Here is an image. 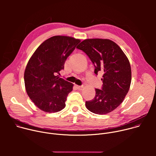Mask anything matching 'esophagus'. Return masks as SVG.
<instances>
[{
  "label": "esophagus",
  "instance_id": "1",
  "mask_svg": "<svg viewBox=\"0 0 156 156\" xmlns=\"http://www.w3.org/2000/svg\"><path fill=\"white\" fill-rule=\"evenodd\" d=\"M76 87L77 88V90H81L82 88L83 87V86H78V85H76Z\"/></svg>",
  "mask_w": 156,
  "mask_h": 156
}]
</instances>
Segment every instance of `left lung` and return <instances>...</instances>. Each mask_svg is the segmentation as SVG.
<instances>
[{
  "instance_id": "1",
  "label": "left lung",
  "mask_w": 156,
  "mask_h": 156,
  "mask_svg": "<svg viewBox=\"0 0 156 156\" xmlns=\"http://www.w3.org/2000/svg\"><path fill=\"white\" fill-rule=\"evenodd\" d=\"M90 58L97 75L104 73L102 90L96 89V96L86 101L90 112L102 115L112 112L123 101L131 81L129 62L121 48L114 41L107 39H87L76 47Z\"/></svg>"
}]
</instances>
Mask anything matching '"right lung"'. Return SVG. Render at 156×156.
<instances>
[{
  "label": "right lung",
  "instance_id": "right-lung-1",
  "mask_svg": "<svg viewBox=\"0 0 156 156\" xmlns=\"http://www.w3.org/2000/svg\"><path fill=\"white\" fill-rule=\"evenodd\" d=\"M80 41L70 36L51 37L41 44L29 60L24 73L26 91L44 112H57L65 108L73 84L58 74Z\"/></svg>",
  "mask_w": 156,
  "mask_h": 156
}]
</instances>
